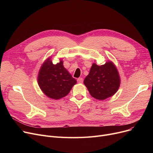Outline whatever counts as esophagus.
<instances>
[{
	"label": "esophagus",
	"mask_w": 153,
	"mask_h": 153,
	"mask_svg": "<svg viewBox=\"0 0 153 153\" xmlns=\"http://www.w3.org/2000/svg\"><path fill=\"white\" fill-rule=\"evenodd\" d=\"M77 81L78 83H82L83 82V79L82 77H79L77 79Z\"/></svg>",
	"instance_id": "34e87169"
}]
</instances>
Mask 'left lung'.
Segmentation results:
<instances>
[{
    "label": "left lung",
    "mask_w": 153,
    "mask_h": 153,
    "mask_svg": "<svg viewBox=\"0 0 153 153\" xmlns=\"http://www.w3.org/2000/svg\"><path fill=\"white\" fill-rule=\"evenodd\" d=\"M84 84L94 98L102 100L114 95L118 90L120 77L115 64L110 61L98 66L93 63Z\"/></svg>",
    "instance_id": "left-lung-1"
}]
</instances>
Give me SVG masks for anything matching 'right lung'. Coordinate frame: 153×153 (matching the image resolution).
<instances>
[{
  "label": "right lung",
  "mask_w": 153,
  "mask_h": 153,
  "mask_svg": "<svg viewBox=\"0 0 153 153\" xmlns=\"http://www.w3.org/2000/svg\"><path fill=\"white\" fill-rule=\"evenodd\" d=\"M76 82V80L64 67L62 60L54 64L51 58H48L39 71V87L47 97L54 100L66 96Z\"/></svg>",
  "instance_id": "1"
}]
</instances>
